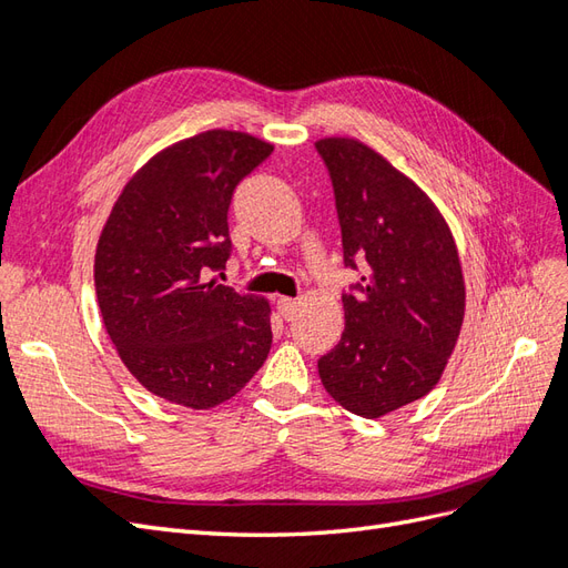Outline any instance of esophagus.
Returning <instances> with one entry per match:
<instances>
[{
	"mask_svg": "<svg viewBox=\"0 0 568 568\" xmlns=\"http://www.w3.org/2000/svg\"><path fill=\"white\" fill-rule=\"evenodd\" d=\"M297 307H300L297 300H293V297H278V312H281L283 320H293V314L297 312Z\"/></svg>",
	"mask_w": 568,
	"mask_h": 568,
	"instance_id": "34e87169",
	"label": "esophagus"
}]
</instances>
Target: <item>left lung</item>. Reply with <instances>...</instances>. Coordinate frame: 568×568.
Wrapping results in <instances>:
<instances>
[{"mask_svg": "<svg viewBox=\"0 0 568 568\" xmlns=\"http://www.w3.org/2000/svg\"><path fill=\"white\" fill-rule=\"evenodd\" d=\"M332 179L346 268V328L320 358L324 389L379 418L438 385L465 320V281L450 227L416 183L351 138L314 144Z\"/></svg>", "mask_w": 568, "mask_h": 568, "instance_id": "8db88e82", "label": "left lung"}]
</instances>
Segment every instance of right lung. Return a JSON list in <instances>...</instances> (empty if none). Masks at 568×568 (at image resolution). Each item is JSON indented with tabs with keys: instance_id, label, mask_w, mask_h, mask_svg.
<instances>
[{
	"instance_id": "add662e5",
	"label": "right lung",
	"mask_w": 568,
	"mask_h": 568,
	"mask_svg": "<svg viewBox=\"0 0 568 568\" xmlns=\"http://www.w3.org/2000/svg\"><path fill=\"white\" fill-rule=\"evenodd\" d=\"M271 152L234 130L171 144L128 181L99 236L105 332L140 385L171 404L227 402L268 358V302L213 273L232 256L234 189Z\"/></svg>"
}]
</instances>
